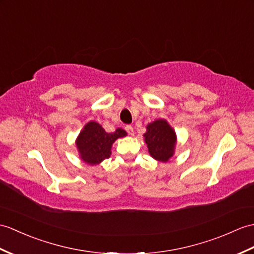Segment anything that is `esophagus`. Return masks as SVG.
I'll list each match as a JSON object with an SVG mask.
<instances>
[{
    "instance_id": "34e87169",
    "label": "esophagus",
    "mask_w": 254,
    "mask_h": 254,
    "mask_svg": "<svg viewBox=\"0 0 254 254\" xmlns=\"http://www.w3.org/2000/svg\"><path fill=\"white\" fill-rule=\"evenodd\" d=\"M126 131L127 132L128 135H131V136H133V135H134V129H133V127L131 126H127L126 127Z\"/></svg>"
}]
</instances>
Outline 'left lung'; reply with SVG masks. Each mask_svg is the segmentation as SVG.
<instances>
[{"label": "left lung", "mask_w": 254, "mask_h": 254, "mask_svg": "<svg viewBox=\"0 0 254 254\" xmlns=\"http://www.w3.org/2000/svg\"><path fill=\"white\" fill-rule=\"evenodd\" d=\"M148 148L149 155L157 161L169 162L175 154V146L178 137L174 128L164 119H157L148 123L146 133L143 135Z\"/></svg>", "instance_id": "obj_1"}]
</instances>
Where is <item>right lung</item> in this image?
<instances>
[{"label": "right lung", "instance_id": "right-lung-1", "mask_svg": "<svg viewBox=\"0 0 254 254\" xmlns=\"http://www.w3.org/2000/svg\"><path fill=\"white\" fill-rule=\"evenodd\" d=\"M127 136L123 128L118 127L115 132L107 133L98 122L90 121L82 128L75 139L79 157L83 162L97 166L111 155V147L118 138Z\"/></svg>", "mask_w": 254, "mask_h": 254}]
</instances>
